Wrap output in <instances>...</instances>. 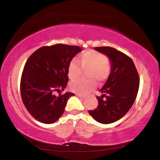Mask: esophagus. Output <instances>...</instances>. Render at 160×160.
<instances>
[{"label":"esophagus","instance_id":"1","mask_svg":"<svg viewBox=\"0 0 160 160\" xmlns=\"http://www.w3.org/2000/svg\"><path fill=\"white\" fill-rule=\"evenodd\" d=\"M76 95H77V96L78 97V98H85V95H80V94H76Z\"/></svg>","mask_w":160,"mask_h":160}]
</instances>
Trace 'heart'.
<instances>
[{"label": "heart", "mask_w": 160, "mask_h": 160, "mask_svg": "<svg viewBox=\"0 0 160 160\" xmlns=\"http://www.w3.org/2000/svg\"><path fill=\"white\" fill-rule=\"evenodd\" d=\"M89 68L87 73L88 79L73 81L70 84L72 91L78 94H87L98 82H103L111 72V64L106 57L101 52L90 49L83 52L77 59L70 62L68 68V76L70 80H75L82 73V68Z\"/></svg>", "instance_id": "1"}]
</instances>
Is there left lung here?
Segmentation results:
<instances>
[{"label":"left lung","mask_w":160,"mask_h":160,"mask_svg":"<svg viewBox=\"0 0 160 160\" xmlns=\"http://www.w3.org/2000/svg\"><path fill=\"white\" fill-rule=\"evenodd\" d=\"M108 57L111 70L104 86L97 96L98 105L90 115L98 122L108 124L124 116L134 103L139 87V77L129 57L110 47H95Z\"/></svg>","instance_id":"obj_1"}]
</instances>
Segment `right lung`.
Wrapping results in <instances>:
<instances>
[{
    "mask_svg": "<svg viewBox=\"0 0 160 160\" xmlns=\"http://www.w3.org/2000/svg\"><path fill=\"white\" fill-rule=\"evenodd\" d=\"M82 51L78 46L57 44L44 46L33 53L26 62L21 78V95L26 108L43 123H54L61 117L74 93L54 95L68 82L70 62Z\"/></svg>",
    "mask_w": 160,
    "mask_h": 160,
    "instance_id": "right-lung-1",
    "label": "right lung"
}]
</instances>
